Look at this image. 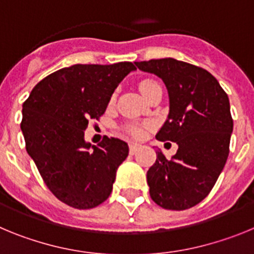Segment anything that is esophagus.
I'll use <instances>...</instances> for the list:
<instances>
[{"instance_id": "esophagus-1", "label": "esophagus", "mask_w": 254, "mask_h": 254, "mask_svg": "<svg viewBox=\"0 0 254 254\" xmlns=\"http://www.w3.org/2000/svg\"><path fill=\"white\" fill-rule=\"evenodd\" d=\"M141 145H138V143H134V142H131L129 143V154H136V152L140 150Z\"/></svg>"}]
</instances>
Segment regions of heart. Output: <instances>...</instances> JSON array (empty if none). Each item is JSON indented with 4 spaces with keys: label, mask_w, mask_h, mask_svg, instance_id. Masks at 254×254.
Segmentation results:
<instances>
[{
    "label": "heart",
    "mask_w": 254,
    "mask_h": 254,
    "mask_svg": "<svg viewBox=\"0 0 254 254\" xmlns=\"http://www.w3.org/2000/svg\"><path fill=\"white\" fill-rule=\"evenodd\" d=\"M158 87H160L159 82L155 81V80H151V78H145V80H142V81L138 84V89H140L141 94H142L146 99L151 95L152 91H154L155 89H158ZM125 129L127 133L133 136V137H142L143 136V129L140 128V127H136V126H127Z\"/></svg>",
    "instance_id": "heart-1"
}]
</instances>
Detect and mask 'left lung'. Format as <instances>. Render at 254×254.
Segmentation results:
<instances>
[{"label": "left lung", "instance_id": "obj_1", "mask_svg": "<svg viewBox=\"0 0 254 254\" xmlns=\"http://www.w3.org/2000/svg\"><path fill=\"white\" fill-rule=\"evenodd\" d=\"M164 81L169 94L167 121L155 137L177 142L172 159L156 152L147 170L150 196L167 210H187L211 192L229 155L233 118L228 94L208 71L174 58L134 62Z\"/></svg>", "mask_w": 254, "mask_h": 254}]
</instances>
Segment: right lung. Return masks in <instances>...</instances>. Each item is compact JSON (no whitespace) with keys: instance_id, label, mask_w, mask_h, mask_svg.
Returning a JSON list of instances; mask_svg holds the SVG:
<instances>
[{"instance_id":"add662e5","label":"right lung","mask_w":254,"mask_h":254,"mask_svg":"<svg viewBox=\"0 0 254 254\" xmlns=\"http://www.w3.org/2000/svg\"><path fill=\"white\" fill-rule=\"evenodd\" d=\"M133 69L132 62L64 67L38 82L22 104L26 151L49 190L71 207L104 202L128 156L125 141L104 136L91 146L84 131L104 114L116 87Z\"/></svg>"}]
</instances>
